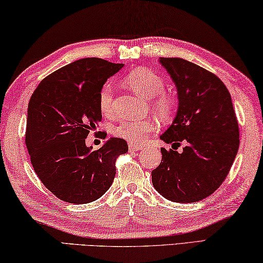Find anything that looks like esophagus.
<instances>
[{"label":"esophagus","mask_w":263,"mask_h":263,"mask_svg":"<svg viewBox=\"0 0 263 263\" xmlns=\"http://www.w3.org/2000/svg\"><path fill=\"white\" fill-rule=\"evenodd\" d=\"M140 150H142V147H139V145H129V153H137Z\"/></svg>","instance_id":"34e87169"}]
</instances>
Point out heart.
Returning a JSON list of instances; mask_svg holds the SVG:
<instances>
[{"mask_svg": "<svg viewBox=\"0 0 263 263\" xmlns=\"http://www.w3.org/2000/svg\"><path fill=\"white\" fill-rule=\"evenodd\" d=\"M126 83L133 91L145 99H152L154 109L163 120H169L175 110V101L163 94L165 84L157 73L147 67L133 70L126 77ZM99 107L105 115H110L114 109V89L109 83L102 85L99 92ZM157 123L154 119L124 120L113 128V134L130 143H143L149 133L156 129Z\"/></svg>", "mask_w": 263, "mask_h": 263, "instance_id": "1", "label": "heart"}]
</instances>
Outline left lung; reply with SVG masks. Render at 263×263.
<instances>
[{
  "label": "left lung",
  "mask_w": 263,
  "mask_h": 263,
  "mask_svg": "<svg viewBox=\"0 0 263 263\" xmlns=\"http://www.w3.org/2000/svg\"><path fill=\"white\" fill-rule=\"evenodd\" d=\"M177 88L178 108L160 137L172 149H161L153 185L167 200L196 203L220 186L239 149V124L231 94L216 74L182 58H163ZM183 141L182 152H175Z\"/></svg>",
  "instance_id": "obj_1"
}]
</instances>
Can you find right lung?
Wrapping results in <instances>:
<instances>
[{
	"label": "right lung",
	"instance_id": "right-lung-1",
	"mask_svg": "<svg viewBox=\"0 0 263 263\" xmlns=\"http://www.w3.org/2000/svg\"><path fill=\"white\" fill-rule=\"evenodd\" d=\"M122 67L100 58L76 60L43 79L30 98L25 144L32 166L66 203L87 204L105 195L115 177V160L128 152L119 137L98 150L85 142L101 121L100 88Z\"/></svg>",
	"mask_w": 263,
	"mask_h": 263
}]
</instances>
